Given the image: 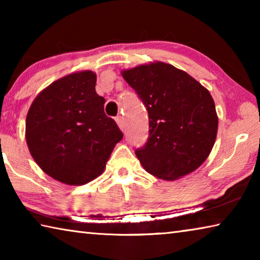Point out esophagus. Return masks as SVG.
<instances>
[{
  "label": "esophagus",
  "mask_w": 260,
  "mask_h": 260,
  "mask_svg": "<svg viewBox=\"0 0 260 260\" xmlns=\"http://www.w3.org/2000/svg\"><path fill=\"white\" fill-rule=\"evenodd\" d=\"M116 121H117L118 126H119V128H120L121 131H124V129H125V120H124V117H122V116H118V117L116 118Z\"/></svg>",
  "instance_id": "34e87169"
}]
</instances>
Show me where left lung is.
Here are the masks:
<instances>
[{"instance_id": "1", "label": "left lung", "mask_w": 260, "mask_h": 260, "mask_svg": "<svg viewBox=\"0 0 260 260\" xmlns=\"http://www.w3.org/2000/svg\"><path fill=\"white\" fill-rule=\"evenodd\" d=\"M121 74L148 111V141L135 150L143 169L164 180L199 169L212 150L218 131L209 90L162 61L139 65Z\"/></svg>"}]
</instances>
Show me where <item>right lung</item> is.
Returning a JSON list of instances; mask_svg holds the SVG:
<instances>
[{
    "instance_id": "1",
    "label": "right lung",
    "mask_w": 260,
    "mask_h": 260,
    "mask_svg": "<svg viewBox=\"0 0 260 260\" xmlns=\"http://www.w3.org/2000/svg\"><path fill=\"white\" fill-rule=\"evenodd\" d=\"M96 74L60 78L33 101L26 117V142L43 172L59 182L81 186L102 174L122 133L104 112L95 90Z\"/></svg>"
}]
</instances>
